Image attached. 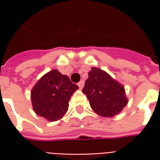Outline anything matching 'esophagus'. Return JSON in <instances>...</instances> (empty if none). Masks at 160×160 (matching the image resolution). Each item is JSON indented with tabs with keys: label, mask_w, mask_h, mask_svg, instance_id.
<instances>
[{
	"label": "esophagus",
	"mask_w": 160,
	"mask_h": 160,
	"mask_svg": "<svg viewBox=\"0 0 160 160\" xmlns=\"http://www.w3.org/2000/svg\"><path fill=\"white\" fill-rule=\"evenodd\" d=\"M84 84H85L84 80H80V82L78 83V86H79V87H80V89H82V88H83Z\"/></svg>",
	"instance_id": "1"
}]
</instances>
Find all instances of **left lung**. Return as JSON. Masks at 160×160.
Returning a JSON list of instances; mask_svg holds the SVG:
<instances>
[{
	"label": "left lung",
	"mask_w": 160,
	"mask_h": 160,
	"mask_svg": "<svg viewBox=\"0 0 160 160\" xmlns=\"http://www.w3.org/2000/svg\"><path fill=\"white\" fill-rule=\"evenodd\" d=\"M92 109L104 118H113L128 104L125 89L105 71L92 68L82 89Z\"/></svg>",
	"instance_id": "1"
}]
</instances>
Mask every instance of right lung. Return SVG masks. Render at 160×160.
<instances>
[{"mask_svg": "<svg viewBox=\"0 0 160 160\" xmlns=\"http://www.w3.org/2000/svg\"><path fill=\"white\" fill-rule=\"evenodd\" d=\"M79 89L57 69L45 73L31 92L33 110L37 115L55 122L63 118L68 110V102L73 93Z\"/></svg>", "mask_w": 160, "mask_h": 160, "instance_id": "obj_1", "label": "right lung"}]
</instances>
